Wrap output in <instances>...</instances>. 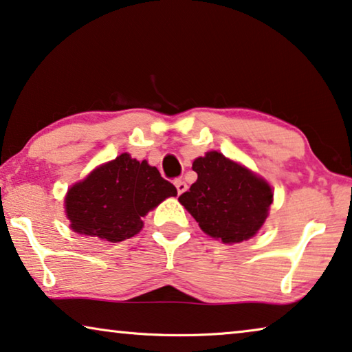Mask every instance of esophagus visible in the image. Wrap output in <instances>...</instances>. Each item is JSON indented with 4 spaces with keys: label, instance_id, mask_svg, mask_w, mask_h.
Listing matches in <instances>:
<instances>
[{
    "label": "esophagus",
    "instance_id": "1",
    "mask_svg": "<svg viewBox=\"0 0 352 352\" xmlns=\"http://www.w3.org/2000/svg\"><path fill=\"white\" fill-rule=\"evenodd\" d=\"M174 185H175V188H177V192H178V194L185 192V191H186V188H188V185H186L185 182L182 180V178H177V180L174 182Z\"/></svg>",
    "mask_w": 352,
    "mask_h": 352
}]
</instances>
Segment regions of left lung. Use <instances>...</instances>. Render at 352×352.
<instances>
[{
	"instance_id": "1",
	"label": "left lung",
	"mask_w": 352,
	"mask_h": 352,
	"mask_svg": "<svg viewBox=\"0 0 352 352\" xmlns=\"http://www.w3.org/2000/svg\"><path fill=\"white\" fill-rule=\"evenodd\" d=\"M192 170L197 180L178 201L204 232L224 243L253 237L274 201L269 183L218 151L197 158Z\"/></svg>"
}]
</instances>
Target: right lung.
Segmentation results:
<instances>
[{
    "label": "right lung",
    "instance_id": "1",
    "mask_svg": "<svg viewBox=\"0 0 352 352\" xmlns=\"http://www.w3.org/2000/svg\"><path fill=\"white\" fill-rule=\"evenodd\" d=\"M170 196L177 188L156 167L122 153L76 183L65 204L74 232L117 243L138 234L142 217Z\"/></svg>",
    "mask_w": 352,
    "mask_h": 352
}]
</instances>
